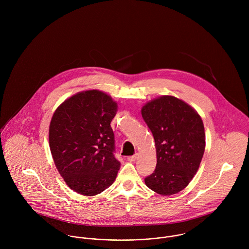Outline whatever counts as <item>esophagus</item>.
Here are the masks:
<instances>
[{
  "instance_id": "34e87169",
  "label": "esophagus",
  "mask_w": 249,
  "mask_h": 249,
  "mask_svg": "<svg viewBox=\"0 0 249 249\" xmlns=\"http://www.w3.org/2000/svg\"><path fill=\"white\" fill-rule=\"evenodd\" d=\"M137 157H138V154L136 153V154H134V155H132V156H128V157H127V160L130 161V162H134V161L137 160Z\"/></svg>"
}]
</instances>
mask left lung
Segmentation results:
<instances>
[{"mask_svg": "<svg viewBox=\"0 0 249 249\" xmlns=\"http://www.w3.org/2000/svg\"><path fill=\"white\" fill-rule=\"evenodd\" d=\"M142 119L152 132L157 164L145 185L162 196L178 194L196 174L205 150L204 125L199 114L174 96L146 103Z\"/></svg>", "mask_w": 249, "mask_h": 249, "instance_id": "1", "label": "left lung"}]
</instances>
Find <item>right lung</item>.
I'll return each instance as SVG.
<instances>
[{
	"label": "right lung",
	"mask_w": 249,
	"mask_h": 249,
	"mask_svg": "<svg viewBox=\"0 0 249 249\" xmlns=\"http://www.w3.org/2000/svg\"><path fill=\"white\" fill-rule=\"evenodd\" d=\"M118 105L99 90L79 92L54 111L49 143L55 167L72 191L87 196L113 184L121 163L115 158L110 123Z\"/></svg>",
	"instance_id": "1"
}]
</instances>
